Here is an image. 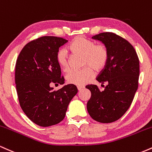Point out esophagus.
Segmentation results:
<instances>
[{"label": "esophagus", "mask_w": 152, "mask_h": 152, "mask_svg": "<svg viewBox=\"0 0 152 152\" xmlns=\"http://www.w3.org/2000/svg\"><path fill=\"white\" fill-rule=\"evenodd\" d=\"M83 88H84V86H77V89H78V90H81L82 89H83Z\"/></svg>", "instance_id": "esophagus-1"}]
</instances>
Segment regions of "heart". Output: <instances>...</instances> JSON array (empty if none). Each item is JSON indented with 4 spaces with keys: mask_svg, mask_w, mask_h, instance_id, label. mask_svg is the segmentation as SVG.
I'll return each instance as SVG.
<instances>
[{
    "mask_svg": "<svg viewBox=\"0 0 152 152\" xmlns=\"http://www.w3.org/2000/svg\"><path fill=\"white\" fill-rule=\"evenodd\" d=\"M72 53L83 56V66L80 70L70 71L66 75L69 84L78 86L85 85L94 76L93 69L101 71L106 66L109 58L108 49L103 44H95L93 41L84 37H77L68 47ZM57 60L63 71L67 72L69 68V61L67 49L62 48L58 51Z\"/></svg>",
    "mask_w": 152,
    "mask_h": 152,
    "instance_id": "1",
    "label": "heart"
}]
</instances>
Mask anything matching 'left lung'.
I'll return each mask as SVG.
<instances>
[{"label":"left lung","instance_id":"left-lung-1","mask_svg":"<svg viewBox=\"0 0 152 152\" xmlns=\"http://www.w3.org/2000/svg\"><path fill=\"white\" fill-rule=\"evenodd\" d=\"M92 38L108 49V63L96 77L108 85L103 91L95 85L85 86L91 92L87 109L95 121L108 124L121 118L131 105L139 86V59L134 47L115 34L103 32Z\"/></svg>","mask_w":152,"mask_h":152}]
</instances>
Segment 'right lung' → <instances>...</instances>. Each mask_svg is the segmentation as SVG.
<instances>
[{
  "instance_id": "right-lung-1",
  "label": "right lung",
  "mask_w": 152,
  "mask_h": 152,
  "mask_svg": "<svg viewBox=\"0 0 152 152\" xmlns=\"http://www.w3.org/2000/svg\"><path fill=\"white\" fill-rule=\"evenodd\" d=\"M67 42L62 37H39L26 44L17 58L15 83L20 106L26 116L40 126L62 121L69 102L77 93L72 84L57 91L52 88L53 84L64 83L57 54Z\"/></svg>"
}]
</instances>
